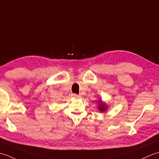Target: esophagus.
<instances>
[{
    "mask_svg": "<svg viewBox=\"0 0 159 159\" xmlns=\"http://www.w3.org/2000/svg\"><path fill=\"white\" fill-rule=\"evenodd\" d=\"M72 96L74 98H79V96L77 95V94H76V93H74L73 95H72Z\"/></svg>",
    "mask_w": 159,
    "mask_h": 159,
    "instance_id": "obj_1",
    "label": "esophagus"
}]
</instances>
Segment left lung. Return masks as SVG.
<instances>
[{"label":"left lung","instance_id":"left-lung-1","mask_svg":"<svg viewBox=\"0 0 159 159\" xmlns=\"http://www.w3.org/2000/svg\"><path fill=\"white\" fill-rule=\"evenodd\" d=\"M97 104H98V109L100 112H104V111H107L108 110L109 106H108L105 102H103L102 99H100L98 101Z\"/></svg>","mask_w":159,"mask_h":159}]
</instances>
